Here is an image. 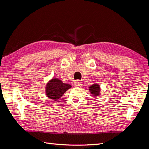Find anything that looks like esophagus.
<instances>
[{"label": "esophagus", "instance_id": "34e87169", "mask_svg": "<svg viewBox=\"0 0 149 149\" xmlns=\"http://www.w3.org/2000/svg\"><path fill=\"white\" fill-rule=\"evenodd\" d=\"M81 82L80 80H77L75 81V87H80V86L81 85Z\"/></svg>", "mask_w": 149, "mask_h": 149}]
</instances>
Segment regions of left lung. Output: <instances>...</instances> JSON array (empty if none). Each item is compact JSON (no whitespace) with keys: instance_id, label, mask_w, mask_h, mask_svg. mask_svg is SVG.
Returning a JSON list of instances; mask_svg holds the SVG:
<instances>
[{"instance_id":"1","label":"left lung","mask_w":149,"mask_h":149,"mask_svg":"<svg viewBox=\"0 0 149 149\" xmlns=\"http://www.w3.org/2000/svg\"><path fill=\"white\" fill-rule=\"evenodd\" d=\"M89 92L93 97H98L100 93V86L97 84H94L88 87Z\"/></svg>"}]
</instances>
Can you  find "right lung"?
Returning <instances> with one entry per match:
<instances>
[{
  "label": "right lung",
  "mask_w": 149,
  "mask_h": 149,
  "mask_svg": "<svg viewBox=\"0 0 149 149\" xmlns=\"http://www.w3.org/2000/svg\"><path fill=\"white\" fill-rule=\"evenodd\" d=\"M72 87L69 84L63 83L58 78H52L47 83L45 87V92L47 97L56 101L59 100L62 95Z\"/></svg>",
  "instance_id": "1"
}]
</instances>
